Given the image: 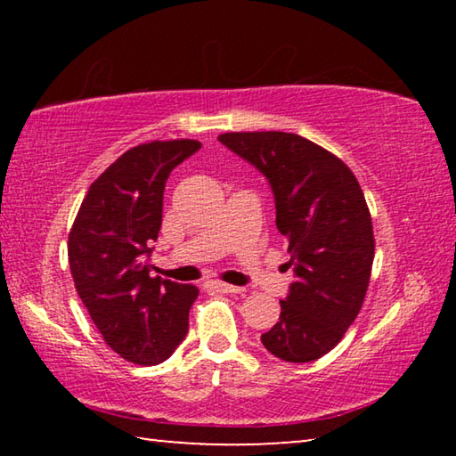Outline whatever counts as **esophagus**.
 <instances>
[{
  "label": "esophagus",
  "instance_id": "1",
  "mask_svg": "<svg viewBox=\"0 0 456 456\" xmlns=\"http://www.w3.org/2000/svg\"><path fill=\"white\" fill-rule=\"evenodd\" d=\"M209 288L213 291H219V293H239V291H241V288H237V285L223 283V281H211Z\"/></svg>",
  "mask_w": 456,
  "mask_h": 456
}]
</instances>
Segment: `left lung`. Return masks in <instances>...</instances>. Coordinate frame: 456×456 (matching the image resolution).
<instances>
[{
  "label": "left lung",
  "mask_w": 456,
  "mask_h": 456,
  "mask_svg": "<svg viewBox=\"0 0 456 456\" xmlns=\"http://www.w3.org/2000/svg\"><path fill=\"white\" fill-rule=\"evenodd\" d=\"M219 141L269 179L296 273L261 342L285 362L326 356L358 318L372 273L376 243L360 183L342 159L299 134L225 133Z\"/></svg>",
  "instance_id": "1"
}]
</instances>
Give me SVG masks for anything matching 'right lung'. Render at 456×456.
Wrapping results in <instances>:
<instances>
[{
	"instance_id": "add662e5",
	"label": "right lung",
	"mask_w": 456,
	"mask_h": 456,
	"mask_svg": "<svg viewBox=\"0 0 456 456\" xmlns=\"http://www.w3.org/2000/svg\"><path fill=\"white\" fill-rule=\"evenodd\" d=\"M199 141L133 146L90 184L68 235L76 291L104 342L138 366L165 362L187 336L199 289L151 277L144 256L163 225L165 183Z\"/></svg>"
}]
</instances>
